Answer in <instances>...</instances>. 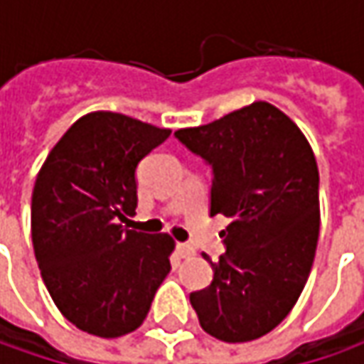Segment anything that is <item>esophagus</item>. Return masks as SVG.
<instances>
[{"label": "esophagus", "mask_w": 364, "mask_h": 364, "mask_svg": "<svg viewBox=\"0 0 364 364\" xmlns=\"http://www.w3.org/2000/svg\"><path fill=\"white\" fill-rule=\"evenodd\" d=\"M176 255L180 259H188L194 255V247L186 243H178L176 245Z\"/></svg>", "instance_id": "1"}]
</instances>
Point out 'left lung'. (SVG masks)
<instances>
[{"label": "left lung", "instance_id": "obj_1", "mask_svg": "<svg viewBox=\"0 0 364 364\" xmlns=\"http://www.w3.org/2000/svg\"><path fill=\"white\" fill-rule=\"evenodd\" d=\"M176 137L213 166L210 217L227 253L210 261V286L190 294L204 332L249 343L286 318L312 269L320 232L318 166L300 127L265 101Z\"/></svg>", "mask_w": 364, "mask_h": 364}]
</instances>
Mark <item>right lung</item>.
I'll return each mask as SVG.
<instances>
[{
  "mask_svg": "<svg viewBox=\"0 0 364 364\" xmlns=\"http://www.w3.org/2000/svg\"><path fill=\"white\" fill-rule=\"evenodd\" d=\"M170 133L121 113H87L38 172L36 261L56 308L82 332L117 338L139 328L170 273L168 232L123 227L137 206V164Z\"/></svg>",
  "mask_w": 364,
  "mask_h": 364,
  "instance_id": "add662e5",
  "label": "right lung"
}]
</instances>
